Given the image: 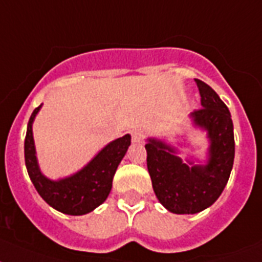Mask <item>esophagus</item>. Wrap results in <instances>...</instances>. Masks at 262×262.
Listing matches in <instances>:
<instances>
[{
  "instance_id": "1",
  "label": "esophagus",
  "mask_w": 262,
  "mask_h": 262,
  "mask_svg": "<svg viewBox=\"0 0 262 262\" xmlns=\"http://www.w3.org/2000/svg\"><path fill=\"white\" fill-rule=\"evenodd\" d=\"M131 136H133L134 142H140L144 138V131H142V129H135V131L131 133Z\"/></svg>"
}]
</instances>
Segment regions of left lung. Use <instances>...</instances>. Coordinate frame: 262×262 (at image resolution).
Returning a JSON list of instances; mask_svg holds the SVG:
<instances>
[{"mask_svg":"<svg viewBox=\"0 0 262 262\" xmlns=\"http://www.w3.org/2000/svg\"><path fill=\"white\" fill-rule=\"evenodd\" d=\"M202 107L191 114L196 126L207 129L210 138V161L206 166L190 167L171 147L161 140L146 143L147 168L155 195L175 214H195L218 200L228 183L234 162V134L230 112L217 92L195 79Z\"/></svg>","mask_w":262,"mask_h":262,"instance_id":"left-lung-1","label":"left lung"}]
</instances>
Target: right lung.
Returning a JSON list of instances; mask_svg holds the SVG:
<instances>
[{
    "label": "right lung",
    "mask_w": 262,
    "mask_h": 262,
    "mask_svg": "<svg viewBox=\"0 0 262 262\" xmlns=\"http://www.w3.org/2000/svg\"><path fill=\"white\" fill-rule=\"evenodd\" d=\"M40 108L41 105L34 108L33 114L30 115L24 144L25 165L30 181L41 198L56 210L71 215L90 213L107 200L116 168L131 144V136L124 135L114 140L107 144L83 170L69 178L53 182L40 172L34 151L32 123Z\"/></svg>",
    "instance_id": "right-lung-1"
}]
</instances>
